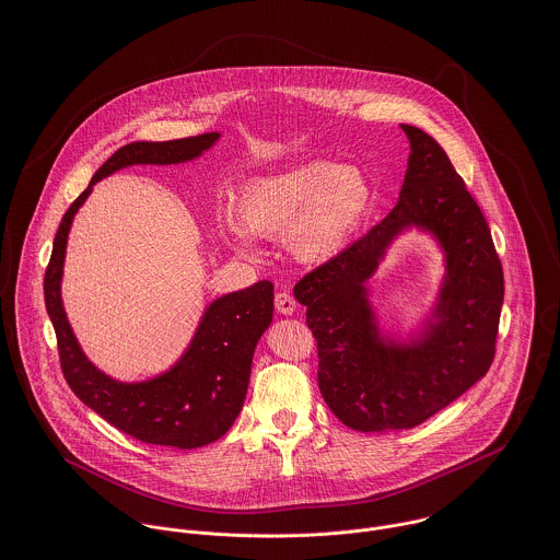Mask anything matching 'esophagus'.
Returning a JSON list of instances; mask_svg holds the SVG:
<instances>
[{
  "label": "esophagus",
  "instance_id": "34e87169",
  "mask_svg": "<svg viewBox=\"0 0 560 560\" xmlns=\"http://www.w3.org/2000/svg\"><path fill=\"white\" fill-rule=\"evenodd\" d=\"M276 311L280 313V315H293L295 313V308H298V302H295V298L291 295V293H287V291H280V293H276Z\"/></svg>",
  "mask_w": 560,
  "mask_h": 560
}]
</instances>
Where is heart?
<instances>
[{"mask_svg":"<svg viewBox=\"0 0 560 560\" xmlns=\"http://www.w3.org/2000/svg\"><path fill=\"white\" fill-rule=\"evenodd\" d=\"M371 198V185L360 170L313 161L249 180L237 196V213L252 235L284 237L295 258L320 262L360 226ZM244 230L235 220L220 222L224 241L249 252L252 237Z\"/></svg>","mask_w":560,"mask_h":560,"instance_id":"b5f03b06","label":"heart"}]
</instances>
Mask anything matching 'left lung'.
Instances as JSON below:
<instances>
[{
	"mask_svg": "<svg viewBox=\"0 0 560 560\" xmlns=\"http://www.w3.org/2000/svg\"><path fill=\"white\" fill-rule=\"evenodd\" d=\"M402 131L411 155L397 207L295 284L317 340L320 395L355 431L422 424L477 384L495 355L504 273L487 220L446 151L418 127ZM409 223L441 237L450 278L425 340L405 350L376 340L361 284Z\"/></svg>",
	"mask_w": 560,
	"mask_h": 560,
	"instance_id": "left-lung-1",
	"label": "left lung"
}]
</instances>
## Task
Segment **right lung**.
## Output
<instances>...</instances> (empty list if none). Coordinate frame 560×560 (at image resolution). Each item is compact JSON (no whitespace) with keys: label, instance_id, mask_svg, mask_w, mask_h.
<instances>
[{"label":"right lung","instance_id":"right-lung-1","mask_svg":"<svg viewBox=\"0 0 560 560\" xmlns=\"http://www.w3.org/2000/svg\"><path fill=\"white\" fill-rule=\"evenodd\" d=\"M218 138V133H202L167 142H131L118 149L65 213L45 271V306L56 329L67 384L101 418L147 444L198 448L231 429L247 393L254 347L273 317V284L260 280L213 302L191 347L170 373L147 384H118L85 360L62 308L60 280L69 229L96 180L133 163L194 160Z\"/></svg>","mask_w":560,"mask_h":560}]
</instances>
